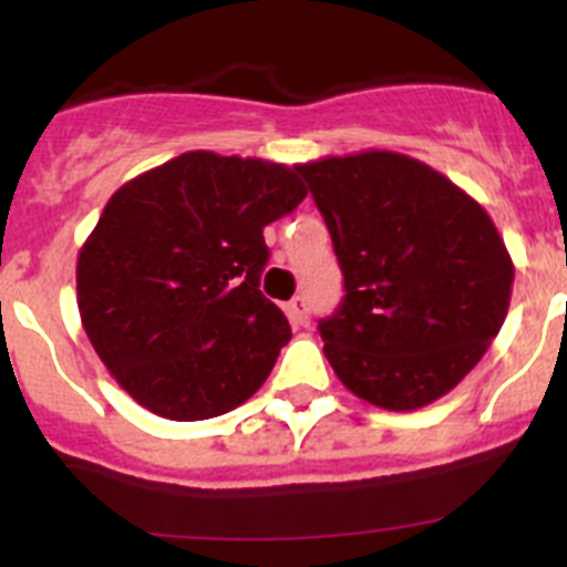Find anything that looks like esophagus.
<instances>
[{
	"mask_svg": "<svg viewBox=\"0 0 567 567\" xmlns=\"http://www.w3.org/2000/svg\"><path fill=\"white\" fill-rule=\"evenodd\" d=\"M287 312H289V318H292L295 327H309V300L303 298V295H298V298L289 300Z\"/></svg>",
	"mask_w": 567,
	"mask_h": 567,
	"instance_id": "obj_1",
	"label": "esophagus"
}]
</instances>
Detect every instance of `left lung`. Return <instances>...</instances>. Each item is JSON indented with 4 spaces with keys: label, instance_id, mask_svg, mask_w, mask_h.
I'll list each match as a JSON object with an SVG mask.
<instances>
[{
    "label": "left lung",
    "instance_id": "8db88e82",
    "mask_svg": "<svg viewBox=\"0 0 567 567\" xmlns=\"http://www.w3.org/2000/svg\"><path fill=\"white\" fill-rule=\"evenodd\" d=\"M295 169L343 269V303L320 320L340 383L385 412L452 392L503 329L514 287V260L483 204L392 150Z\"/></svg>",
    "mask_w": 567,
    "mask_h": 567
}]
</instances>
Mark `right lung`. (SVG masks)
<instances>
[{
	"mask_svg": "<svg viewBox=\"0 0 567 567\" xmlns=\"http://www.w3.org/2000/svg\"><path fill=\"white\" fill-rule=\"evenodd\" d=\"M307 187L287 164L193 150L110 195L79 249L76 300L115 383L167 420L252 398L292 338L258 289L264 227Z\"/></svg>",
	"mask_w": 567,
	"mask_h": 567,
	"instance_id": "right-lung-1",
	"label": "right lung"
}]
</instances>
